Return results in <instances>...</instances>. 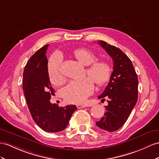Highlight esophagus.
<instances>
[{
  "instance_id": "obj_1",
  "label": "esophagus",
  "mask_w": 159,
  "mask_h": 159,
  "mask_svg": "<svg viewBox=\"0 0 159 159\" xmlns=\"http://www.w3.org/2000/svg\"><path fill=\"white\" fill-rule=\"evenodd\" d=\"M76 107H77V108H78V109H81V108H84V107H86L87 106H86V105L79 104V105H76Z\"/></svg>"
}]
</instances>
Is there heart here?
Listing matches in <instances>:
<instances>
[{
    "mask_svg": "<svg viewBox=\"0 0 159 159\" xmlns=\"http://www.w3.org/2000/svg\"><path fill=\"white\" fill-rule=\"evenodd\" d=\"M72 55L79 62L87 68L86 74L91 78L80 80H72L64 89L62 95L68 103H81L93 91V80L98 87H103L111 79L112 68L110 64L105 60H97V55L87 48H78L72 52ZM48 73L51 83L61 85L64 78L61 72V59L58 55H53L48 63ZM93 80L92 81V80Z\"/></svg>",
    "mask_w": 159,
    "mask_h": 159,
    "instance_id": "heart-1",
    "label": "heart"
}]
</instances>
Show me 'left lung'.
<instances>
[{"instance_id":"8db88e82","label":"left lung","mask_w":159,"mask_h":159,"mask_svg":"<svg viewBox=\"0 0 159 159\" xmlns=\"http://www.w3.org/2000/svg\"><path fill=\"white\" fill-rule=\"evenodd\" d=\"M113 61L111 79L99 99H107L106 111L96 124L108 132H114L123 125L138 100V77L131 60L120 48L104 41L98 43Z\"/></svg>"}]
</instances>
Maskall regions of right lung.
I'll return each mask as SVG.
<instances>
[{"label":"right lung","instance_id":"right-lung-1","mask_svg":"<svg viewBox=\"0 0 159 159\" xmlns=\"http://www.w3.org/2000/svg\"><path fill=\"white\" fill-rule=\"evenodd\" d=\"M49 45L32 56L23 71V90L32 118L40 128L48 132H58L66 128L76 110L74 105L60 107L50 103L54 90L51 86L46 55Z\"/></svg>","mask_w":159,"mask_h":159}]
</instances>
